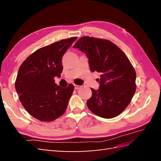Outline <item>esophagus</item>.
I'll return each mask as SVG.
<instances>
[{"label":"esophagus","mask_w":161,"mask_h":161,"mask_svg":"<svg viewBox=\"0 0 161 161\" xmlns=\"http://www.w3.org/2000/svg\"><path fill=\"white\" fill-rule=\"evenodd\" d=\"M81 87V86H79V85H76V84H75V89H79V88H80Z\"/></svg>","instance_id":"esophagus-1"}]
</instances>
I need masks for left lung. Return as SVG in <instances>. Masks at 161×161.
I'll list each match as a JSON object with an SVG mask.
<instances>
[{
	"instance_id": "8db88e82",
	"label": "left lung",
	"mask_w": 161,
	"mask_h": 161,
	"mask_svg": "<svg viewBox=\"0 0 161 161\" xmlns=\"http://www.w3.org/2000/svg\"><path fill=\"white\" fill-rule=\"evenodd\" d=\"M85 53L90 70L101 74L97 91L91 88L92 96L86 102L94 114L113 118L127 107L136 89V73L124 52L111 41L83 36L73 46Z\"/></svg>"
}]
</instances>
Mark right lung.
I'll list each match as a JSON object with an SVG mask.
<instances>
[{"mask_svg": "<svg viewBox=\"0 0 161 161\" xmlns=\"http://www.w3.org/2000/svg\"><path fill=\"white\" fill-rule=\"evenodd\" d=\"M70 37L36 50L20 65L15 88L23 107L32 117L51 122L66 111L75 86L62 88L54 83L61 77L62 57L77 39Z\"/></svg>", "mask_w": 161, "mask_h": 161, "instance_id": "1", "label": "right lung"}]
</instances>
